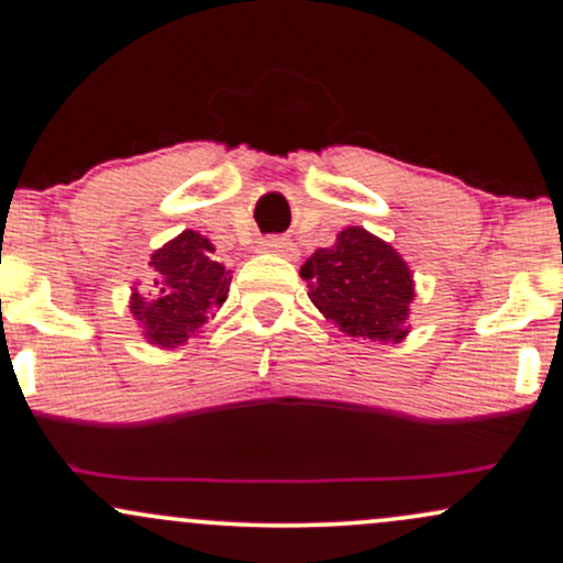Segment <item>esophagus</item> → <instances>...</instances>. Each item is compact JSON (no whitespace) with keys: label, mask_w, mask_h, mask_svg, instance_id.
Instances as JSON below:
<instances>
[{"label":"esophagus","mask_w":563,"mask_h":563,"mask_svg":"<svg viewBox=\"0 0 563 563\" xmlns=\"http://www.w3.org/2000/svg\"><path fill=\"white\" fill-rule=\"evenodd\" d=\"M261 250L263 252H274V255H292L295 244L287 242V239H282V236H268V239H263V242H261Z\"/></svg>","instance_id":"34e87169"}]
</instances>
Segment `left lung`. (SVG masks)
<instances>
[{
  "label": "left lung",
  "instance_id": "left-lung-1",
  "mask_svg": "<svg viewBox=\"0 0 563 563\" xmlns=\"http://www.w3.org/2000/svg\"><path fill=\"white\" fill-rule=\"evenodd\" d=\"M300 276L313 306L351 338L383 343L407 338L412 274L399 252L369 231L358 225L340 231L332 247L316 250L302 263Z\"/></svg>",
  "mask_w": 563,
  "mask_h": 563
}]
</instances>
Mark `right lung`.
Returning <instances> with one entry per match:
<instances>
[{
    "mask_svg": "<svg viewBox=\"0 0 563 563\" xmlns=\"http://www.w3.org/2000/svg\"><path fill=\"white\" fill-rule=\"evenodd\" d=\"M212 252L210 239L183 231L151 255L159 279L148 298L137 289L130 298V311L151 345L167 351L186 345L229 298L231 271L212 261Z\"/></svg>",
    "mask_w": 563,
    "mask_h": 563,
    "instance_id": "obj_1",
    "label": "right lung"
}]
</instances>
